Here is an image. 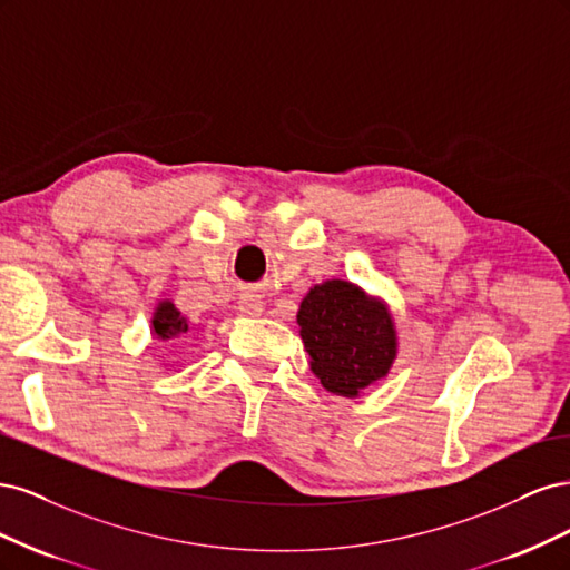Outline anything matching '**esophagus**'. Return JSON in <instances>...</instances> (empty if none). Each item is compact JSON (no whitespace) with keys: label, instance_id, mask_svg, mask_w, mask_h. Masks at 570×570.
Listing matches in <instances>:
<instances>
[{"label":"esophagus","instance_id":"obj_1","mask_svg":"<svg viewBox=\"0 0 570 570\" xmlns=\"http://www.w3.org/2000/svg\"><path fill=\"white\" fill-rule=\"evenodd\" d=\"M237 312L243 316H262L264 312V302L258 295H243L237 302Z\"/></svg>","mask_w":570,"mask_h":570}]
</instances>
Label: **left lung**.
Wrapping results in <instances>:
<instances>
[{
  "label": "left lung",
  "instance_id": "obj_1",
  "mask_svg": "<svg viewBox=\"0 0 570 570\" xmlns=\"http://www.w3.org/2000/svg\"><path fill=\"white\" fill-rule=\"evenodd\" d=\"M297 325L321 385L350 400L385 377L400 352L390 304L350 281L333 278L308 289Z\"/></svg>",
  "mask_w": 570,
  "mask_h": 570
}]
</instances>
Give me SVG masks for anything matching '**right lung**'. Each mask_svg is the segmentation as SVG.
<instances>
[{
  "instance_id": "right-lung-1",
  "label": "right lung",
  "mask_w": 570,
  "mask_h": 570,
  "mask_svg": "<svg viewBox=\"0 0 570 570\" xmlns=\"http://www.w3.org/2000/svg\"><path fill=\"white\" fill-rule=\"evenodd\" d=\"M187 331H189V323L180 314V308L176 306V302L174 299H159L157 306H154V312H151L149 335L157 342H170V340L180 337Z\"/></svg>"
}]
</instances>
